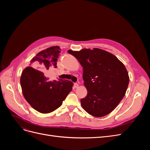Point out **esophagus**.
Here are the masks:
<instances>
[{"label": "esophagus", "mask_w": 150, "mask_h": 150, "mask_svg": "<svg viewBox=\"0 0 150 150\" xmlns=\"http://www.w3.org/2000/svg\"><path fill=\"white\" fill-rule=\"evenodd\" d=\"M74 88H78V86H79V84H78V83H74Z\"/></svg>", "instance_id": "esophagus-1"}]
</instances>
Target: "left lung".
Here are the masks:
<instances>
[{"label": "left lung", "instance_id": "8db88e82", "mask_svg": "<svg viewBox=\"0 0 150 150\" xmlns=\"http://www.w3.org/2000/svg\"><path fill=\"white\" fill-rule=\"evenodd\" d=\"M83 67L84 85L88 91L81 99L84 110L93 116L103 117L112 112L123 98L129 78L125 65L104 50H69Z\"/></svg>", "mask_w": 150, "mask_h": 150}]
</instances>
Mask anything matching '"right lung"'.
<instances>
[{"instance_id":"right-lung-1","label":"right lung","mask_w":150,"mask_h":150,"mask_svg":"<svg viewBox=\"0 0 150 150\" xmlns=\"http://www.w3.org/2000/svg\"><path fill=\"white\" fill-rule=\"evenodd\" d=\"M60 47H50L39 52L30 61V66L22 72L21 86L25 100L34 110L40 113H49L60 107L62 101L72 89L71 81L59 79L51 81L39 69H49L57 67Z\"/></svg>"}]
</instances>
